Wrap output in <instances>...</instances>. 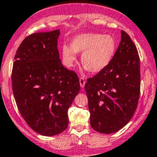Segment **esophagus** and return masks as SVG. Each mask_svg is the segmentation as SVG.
Instances as JSON below:
<instances>
[{"instance_id":"obj_1","label":"esophagus","mask_w":157,"mask_h":157,"mask_svg":"<svg viewBox=\"0 0 157 157\" xmlns=\"http://www.w3.org/2000/svg\"><path fill=\"white\" fill-rule=\"evenodd\" d=\"M80 87H84V85H85V80H84V77H80Z\"/></svg>"}]
</instances>
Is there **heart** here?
Masks as SVG:
<instances>
[{"label": "heart", "mask_w": 157, "mask_h": 157, "mask_svg": "<svg viewBox=\"0 0 157 157\" xmlns=\"http://www.w3.org/2000/svg\"><path fill=\"white\" fill-rule=\"evenodd\" d=\"M117 49V40L112 35L84 33L77 35L70 45L62 48L64 64L72 67L77 60V53H81L82 65L93 73L102 71L109 64Z\"/></svg>", "instance_id": "obj_1"}]
</instances>
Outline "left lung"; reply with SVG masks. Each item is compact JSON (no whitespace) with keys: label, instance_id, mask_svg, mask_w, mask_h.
Instances as JSON below:
<instances>
[{"label":"left lung","instance_id":"1","mask_svg":"<svg viewBox=\"0 0 157 157\" xmlns=\"http://www.w3.org/2000/svg\"><path fill=\"white\" fill-rule=\"evenodd\" d=\"M140 60L129 35L121 31V40L109 64L87 79L90 123L102 134L117 132L132 118L140 95Z\"/></svg>","mask_w":157,"mask_h":157}]
</instances>
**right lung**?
Wrapping results in <instances>:
<instances>
[{
  "instance_id": "right-lung-1",
  "label": "right lung",
  "mask_w": 157,
  "mask_h": 157,
  "mask_svg": "<svg viewBox=\"0 0 157 157\" xmlns=\"http://www.w3.org/2000/svg\"><path fill=\"white\" fill-rule=\"evenodd\" d=\"M59 29L36 33L22 40L14 59L12 91L19 113L36 133L59 135L67 128L68 109L80 89L74 71L62 65Z\"/></svg>"
}]
</instances>
